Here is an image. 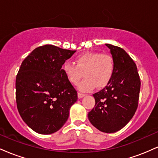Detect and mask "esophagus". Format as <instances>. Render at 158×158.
I'll return each mask as SVG.
<instances>
[{"mask_svg":"<svg viewBox=\"0 0 158 158\" xmlns=\"http://www.w3.org/2000/svg\"><path fill=\"white\" fill-rule=\"evenodd\" d=\"M83 97H85V94H81V93H78V97H79V99H81V98H82Z\"/></svg>","mask_w":158,"mask_h":158,"instance_id":"1","label":"esophagus"}]
</instances>
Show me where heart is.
Instances as JSON below:
<instances>
[{
    "instance_id": "b5f03b06",
    "label": "heart",
    "mask_w": 158,
    "mask_h": 158,
    "mask_svg": "<svg viewBox=\"0 0 158 158\" xmlns=\"http://www.w3.org/2000/svg\"><path fill=\"white\" fill-rule=\"evenodd\" d=\"M76 65L70 61H65L62 70L71 84L77 85L82 73L85 79L79 85L81 91H88L95 86L98 88L106 86L111 79L114 71L113 58L98 52H88L76 58Z\"/></svg>"
}]
</instances>
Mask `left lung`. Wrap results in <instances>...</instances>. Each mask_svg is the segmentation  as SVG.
I'll return each mask as SVG.
<instances>
[{
  "mask_svg": "<svg viewBox=\"0 0 158 158\" xmlns=\"http://www.w3.org/2000/svg\"><path fill=\"white\" fill-rule=\"evenodd\" d=\"M114 62V71L108 85L94 94V108L88 113L90 123L98 130L114 133L122 129L135 115L140 90L136 64L123 49L106 44Z\"/></svg>",
  "mask_w": 158,
  "mask_h": 158,
  "instance_id": "8db88e82",
  "label": "left lung"
}]
</instances>
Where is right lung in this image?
I'll return each instance as SVG.
<instances>
[{
	"label": "right lung",
	"instance_id": "obj_1",
	"mask_svg": "<svg viewBox=\"0 0 158 158\" xmlns=\"http://www.w3.org/2000/svg\"><path fill=\"white\" fill-rule=\"evenodd\" d=\"M76 50L54 45L39 47L21 63L16 77V103L25 123L34 131L50 135L68 120L77 92L61 67Z\"/></svg>",
	"mask_w": 158,
	"mask_h": 158
}]
</instances>
